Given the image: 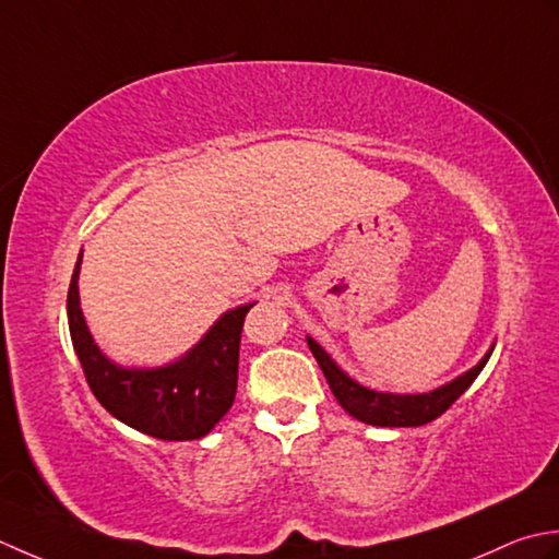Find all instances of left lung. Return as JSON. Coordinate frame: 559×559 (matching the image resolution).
Returning <instances> with one entry per match:
<instances>
[{"label":"left lung","mask_w":559,"mask_h":559,"mask_svg":"<svg viewBox=\"0 0 559 559\" xmlns=\"http://www.w3.org/2000/svg\"><path fill=\"white\" fill-rule=\"evenodd\" d=\"M309 340V347L313 352L318 367L323 369L330 391L337 397V403L343 405L352 417L376 427H419L431 423V419H437L471 389V383L477 379V373L483 371L489 355H492V352H487L485 359L477 364V367L465 371L455 381L441 385L437 391L423 395H393L369 391L357 381H352L349 376L325 355L323 347L318 345L316 340Z\"/></svg>","instance_id":"8db88e82"}]
</instances>
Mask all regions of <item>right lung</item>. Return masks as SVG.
Listing matches in <instances>:
<instances>
[{
	"mask_svg": "<svg viewBox=\"0 0 559 559\" xmlns=\"http://www.w3.org/2000/svg\"><path fill=\"white\" fill-rule=\"evenodd\" d=\"M79 265L82 255L67 294V318L91 393L112 417L154 439L190 441L207 435L234 405L243 321L253 304L224 313L200 345L170 367L122 369L100 355L88 333L79 309Z\"/></svg>",
	"mask_w": 559,
	"mask_h": 559,
	"instance_id": "right-lung-1",
	"label": "right lung"
}]
</instances>
